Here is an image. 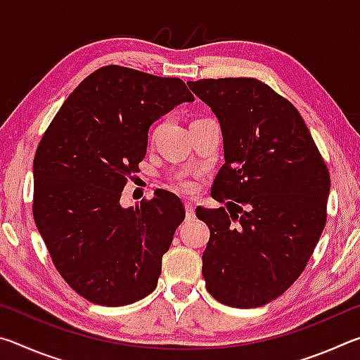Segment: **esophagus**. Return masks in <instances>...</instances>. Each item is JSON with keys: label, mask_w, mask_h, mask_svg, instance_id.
<instances>
[{"label": "esophagus", "mask_w": 360, "mask_h": 360, "mask_svg": "<svg viewBox=\"0 0 360 360\" xmlns=\"http://www.w3.org/2000/svg\"><path fill=\"white\" fill-rule=\"evenodd\" d=\"M184 206H186V214H187V219H193V217H195V206H193L192 203H188V202H186V203H184Z\"/></svg>", "instance_id": "1"}]
</instances>
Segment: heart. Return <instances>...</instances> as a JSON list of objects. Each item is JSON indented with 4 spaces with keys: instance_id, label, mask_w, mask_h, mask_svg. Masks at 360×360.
<instances>
[{
    "instance_id": "obj_1",
    "label": "heart",
    "mask_w": 360,
    "mask_h": 360,
    "mask_svg": "<svg viewBox=\"0 0 360 360\" xmlns=\"http://www.w3.org/2000/svg\"><path fill=\"white\" fill-rule=\"evenodd\" d=\"M176 187H178L179 191L187 192V193H191V192L195 191L193 182L192 181H187V179H179L178 182H176Z\"/></svg>"
}]
</instances>
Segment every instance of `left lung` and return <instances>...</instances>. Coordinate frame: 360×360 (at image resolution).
Listing matches in <instances>:
<instances>
[{
	"label": "left lung",
	"mask_w": 360,
	"mask_h": 360,
	"mask_svg": "<svg viewBox=\"0 0 360 360\" xmlns=\"http://www.w3.org/2000/svg\"><path fill=\"white\" fill-rule=\"evenodd\" d=\"M187 85L221 125L225 163L211 197L231 212L195 210L211 231L206 289L227 307L257 308L284 294L307 266L326 225L330 176L300 112L264 82Z\"/></svg>",
	"instance_id": "obj_1"
}]
</instances>
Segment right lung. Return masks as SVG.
<instances>
[{"label": "right lung", "mask_w": 360, "mask_h": 360, "mask_svg": "<svg viewBox=\"0 0 360 360\" xmlns=\"http://www.w3.org/2000/svg\"><path fill=\"white\" fill-rule=\"evenodd\" d=\"M195 98L178 77L103 66L77 85L42 136L33 162L36 227L53 265L79 295L124 307L149 295L184 221L174 193L124 208L150 125Z\"/></svg>", "instance_id": "right-lung-1"}]
</instances>
